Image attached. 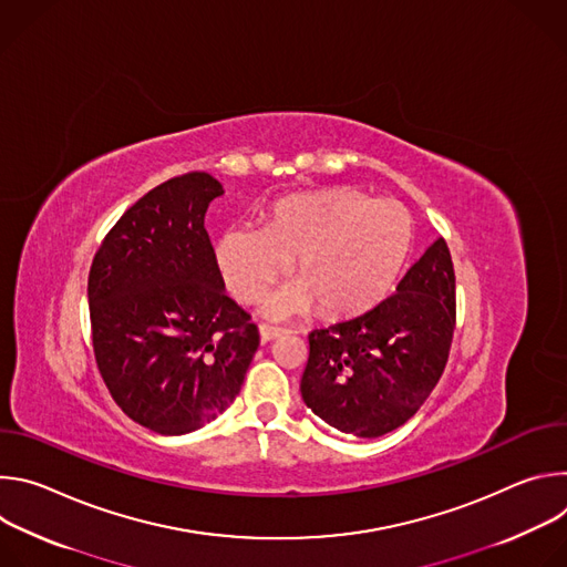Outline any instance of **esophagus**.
Segmentation results:
<instances>
[{
    "mask_svg": "<svg viewBox=\"0 0 567 567\" xmlns=\"http://www.w3.org/2000/svg\"><path fill=\"white\" fill-rule=\"evenodd\" d=\"M285 332L287 330L280 328V326H269V322H260V337H262V341H274L280 334H285Z\"/></svg>",
    "mask_w": 567,
    "mask_h": 567,
    "instance_id": "1",
    "label": "esophagus"
}]
</instances>
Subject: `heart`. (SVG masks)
Instances as JSON below:
<instances>
[{
  "mask_svg": "<svg viewBox=\"0 0 567 567\" xmlns=\"http://www.w3.org/2000/svg\"><path fill=\"white\" fill-rule=\"evenodd\" d=\"M415 245V219L399 202H377L352 186H334L278 202L262 230L228 228L217 265L228 291L260 302L293 265L296 287L274 296L267 311L285 316L316 305L341 318L379 302Z\"/></svg>",
  "mask_w": 567,
  "mask_h": 567,
  "instance_id": "1",
  "label": "heart"
}]
</instances>
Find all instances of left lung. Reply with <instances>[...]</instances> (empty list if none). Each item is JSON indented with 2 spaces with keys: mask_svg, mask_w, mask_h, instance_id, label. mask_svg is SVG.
I'll use <instances>...</instances> for the list:
<instances>
[{
  "mask_svg": "<svg viewBox=\"0 0 567 567\" xmlns=\"http://www.w3.org/2000/svg\"><path fill=\"white\" fill-rule=\"evenodd\" d=\"M453 330L455 271L440 237L392 296L309 334L302 399L341 433L381 437L429 399L446 368Z\"/></svg>",
  "mask_w": 567,
  "mask_h": 567,
  "instance_id": "obj_1",
  "label": "left lung"
}]
</instances>
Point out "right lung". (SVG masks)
Masks as SVG:
<instances>
[{
	"label": "right lung",
	"mask_w": 567,
	"mask_h": 567,
	"mask_svg": "<svg viewBox=\"0 0 567 567\" xmlns=\"http://www.w3.org/2000/svg\"><path fill=\"white\" fill-rule=\"evenodd\" d=\"M224 195L208 173L152 188L105 235L87 282L101 377L136 424L184 435L239 394L260 334L224 291L208 204Z\"/></svg>",
	"instance_id": "1"
}]
</instances>
